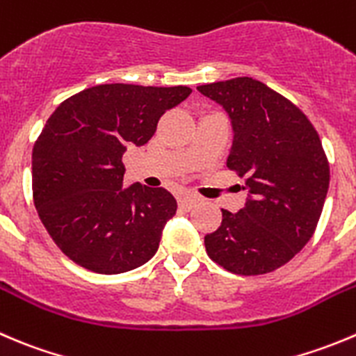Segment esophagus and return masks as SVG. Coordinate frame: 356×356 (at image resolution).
Masks as SVG:
<instances>
[{"label": "esophagus", "instance_id": "obj_1", "mask_svg": "<svg viewBox=\"0 0 356 356\" xmlns=\"http://www.w3.org/2000/svg\"><path fill=\"white\" fill-rule=\"evenodd\" d=\"M196 203H198V198H196V196H193V195L179 196V207H181V209L189 210V209H193Z\"/></svg>", "mask_w": 356, "mask_h": 356}]
</instances>
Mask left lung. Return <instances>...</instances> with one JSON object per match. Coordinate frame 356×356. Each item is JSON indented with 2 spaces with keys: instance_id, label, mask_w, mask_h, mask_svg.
I'll use <instances>...</instances> for the list:
<instances>
[{
  "instance_id": "8db88e82",
  "label": "left lung",
  "mask_w": 356,
  "mask_h": 356,
  "mask_svg": "<svg viewBox=\"0 0 356 356\" xmlns=\"http://www.w3.org/2000/svg\"><path fill=\"white\" fill-rule=\"evenodd\" d=\"M233 125L227 168L245 179L247 203L222 209L205 236L209 257L234 275H264L291 261L313 236L330 181L329 160L308 116L248 76L196 86Z\"/></svg>"
}]
</instances>
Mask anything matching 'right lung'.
Listing matches in <instances>:
<instances>
[{
	"label": "right lung",
	"mask_w": 356,
	"mask_h": 356,
	"mask_svg": "<svg viewBox=\"0 0 356 356\" xmlns=\"http://www.w3.org/2000/svg\"><path fill=\"white\" fill-rule=\"evenodd\" d=\"M189 86L97 85L65 99L33 147V200L58 248L101 275L136 270L158 250L177 202L163 188L123 189L127 146H143Z\"/></svg>",
	"instance_id": "right-lung-1"
}]
</instances>
